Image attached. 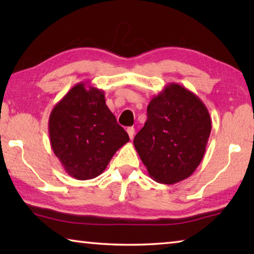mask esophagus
Wrapping results in <instances>:
<instances>
[{
	"label": "esophagus",
	"instance_id": "esophagus-1",
	"mask_svg": "<svg viewBox=\"0 0 254 254\" xmlns=\"http://www.w3.org/2000/svg\"><path fill=\"white\" fill-rule=\"evenodd\" d=\"M127 134H128V136H130V139L132 140V139H133V136H134V132H135V130H134V127H127Z\"/></svg>",
	"mask_w": 254,
	"mask_h": 254
}]
</instances>
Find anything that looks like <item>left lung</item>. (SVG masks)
I'll list each match as a JSON object with an SVG mask.
<instances>
[{
    "instance_id": "1",
    "label": "left lung",
    "mask_w": 254,
    "mask_h": 254,
    "mask_svg": "<svg viewBox=\"0 0 254 254\" xmlns=\"http://www.w3.org/2000/svg\"><path fill=\"white\" fill-rule=\"evenodd\" d=\"M144 127L133 143L149 176L173 185L188 178L199 166L212 130V120L200 98L170 83L148 105Z\"/></svg>"
}]
</instances>
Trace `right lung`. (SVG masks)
I'll list each match as a JSON object with an SVG mask.
<instances>
[{
  "label": "right lung",
  "instance_id": "1",
  "mask_svg": "<svg viewBox=\"0 0 254 254\" xmlns=\"http://www.w3.org/2000/svg\"><path fill=\"white\" fill-rule=\"evenodd\" d=\"M50 144L66 173L78 180L93 179L128 142V135L105 103V95L78 83L51 111Z\"/></svg>",
  "mask_w": 254,
  "mask_h": 254
}]
</instances>
